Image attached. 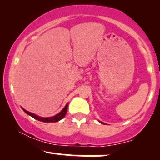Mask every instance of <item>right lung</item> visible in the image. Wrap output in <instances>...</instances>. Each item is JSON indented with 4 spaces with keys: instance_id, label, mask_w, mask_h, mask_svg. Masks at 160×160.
<instances>
[{
    "instance_id": "1",
    "label": "right lung",
    "mask_w": 160,
    "mask_h": 160,
    "mask_svg": "<svg viewBox=\"0 0 160 160\" xmlns=\"http://www.w3.org/2000/svg\"><path fill=\"white\" fill-rule=\"evenodd\" d=\"M68 104H66L65 107L62 109V111L60 112V113H58V114L53 116V117H40L39 116H37L35 114H34V113H30V112L25 111V110H24L23 108L22 109L23 111L27 113V114H28L29 116H31V117H32L33 118H34L37 120H39V121H41V122H58V121H59L60 120H62V119H63L64 117H65L66 113H67Z\"/></svg>"
}]
</instances>
